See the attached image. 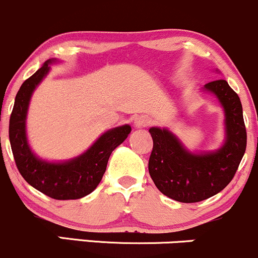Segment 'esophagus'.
Segmentation results:
<instances>
[{
  "label": "esophagus",
  "mask_w": 258,
  "mask_h": 258,
  "mask_svg": "<svg viewBox=\"0 0 258 258\" xmlns=\"http://www.w3.org/2000/svg\"><path fill=\"white\" fill-rule=\"evenodd\" d=\"M134 124L137 128H146L151 124V118L149 115H139L134 119Z\"/></svg>",
  "instance_id": "obj_1"
}]
</instances>
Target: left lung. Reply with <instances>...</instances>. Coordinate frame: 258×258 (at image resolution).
I'll use <instances>...</instances> for the list:
<instances>
[{"mask_svg": "<svg viewBox=\"0 0 258 258\" xmlns=\"http://www.w3.org/2000/svg\"><path fill=\"white\" fill-rule=\"evenodd\" d=\"M202 91L215 95L224 112V143L215 151L191 152L167 128H150L153 149L149 172L157 189L184 204L204 201L222 191L235 175L246 150L242 106L225 80L206 84Z\"/></svg>", "mask_w": 258, "mask_h": 258, "instance_id": "8db88e82", "label": "left lung"}]
</instances>
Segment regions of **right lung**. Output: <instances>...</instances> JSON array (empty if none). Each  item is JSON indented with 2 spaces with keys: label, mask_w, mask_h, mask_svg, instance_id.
<instances>
[{
  "label": "right lung",
  "mask_w": 258,
  "mask_h": 258,
  "mask_svg": "<svg viewBox=\"0 0 258 258\" xmlns=\"http://www.w3.org/2000/svg\"><path fill=\"white\" fill-rule=\"evenodd\" d=\"M53 63H58V60H46L20 86L10 119L11 147L17 168L28 184L52 199L77 200L96 189L105 174L112 151L128 138L132 126L124 124L107 130L85 152L71 160L51 162L36 156L27 137L29 103L35 89L50 73V66Z\"/></svg>",
  "instance_id": "obj_1"
}]
</instances>
